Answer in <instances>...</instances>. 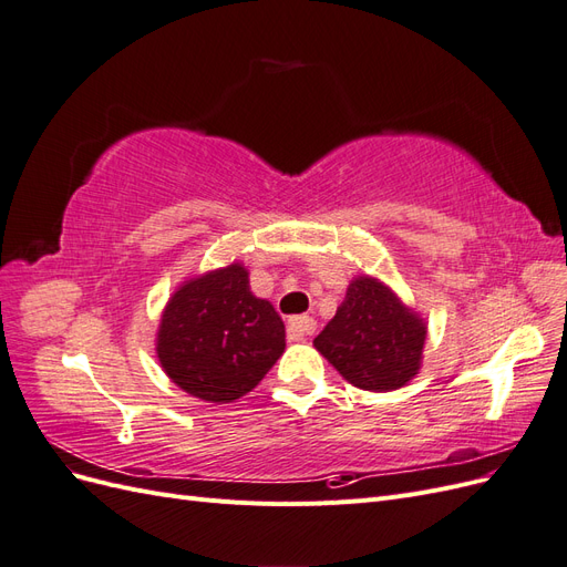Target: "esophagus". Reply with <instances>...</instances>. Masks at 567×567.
Masks as SVG:
<instances>
[{"label":"esophagus","instance_id":"obj_1","mask_svg":"<svg viewBox=\"0 0 567 567\" xmlns=\"http://www.w3.org/2000/svg\"><path fill=\"white\" fill-rule=\"evenodd\" d=\"M315 329H317V321H315L312 317L298 315V317H290V319H288L286 333H288V340H302L305 336L315 333Z\"/></svg>","mask_w":567,"mask_h":567}]
</instances>
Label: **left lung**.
<instances>
[{
	"instance_id": "obj_1",
	"label": "left lung",
	"mask_w": 567,
	"mask_h": 567,
	"mask_svg": "<svg viewBox=\"0 0 567 567\" xmlns=\"http://www.w3.org/2000/svg\"><path fill=\"white\" fill-rule=\"evenodd\" d=\"M425 319L381 279L359 274L315 348L354 388L390 392L406 385L423 364Z\"/></svg>"
}]
</instances>
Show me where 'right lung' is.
<instances>
[{
	"label": "right lung",
	"mask_w": 567,
	"mask_h": 567,
	"mask_svg": "<svg viewBox=\"0 0 567 567\" xmlns=\"http://www.w3.org/2000/svg\"><path fill=\"white\" fill-rule=\"evenodd\" d=\"M286 350V326L269 300L252 296L248 269L231 262L186 279L169 296L156 333L167 379L192 398H244Z\"/></svg>",
	"instance_id": "right-lung-1"
}]
</instances>
